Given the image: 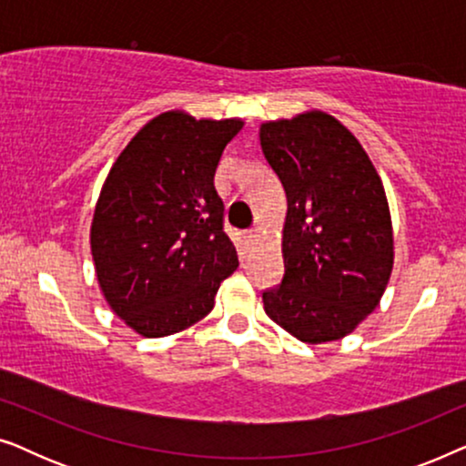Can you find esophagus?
Wrapping results in <instances>:
<instances>
[{
    "label": "esophagus",
    "instance_id": "esophagus-1",
    "mask_svg": "<svg viewBox=\"0 0 466 466\" xmlns=\"http://www.w3.org/2000/svg\"><path fill=\"white\" fill-rule=\"evenodd\" d=\"M254 238H257V233H254V231H246V235H244L246 244H252V241H254Z\"/></svg>",
    "mask_w": 466,
    "mask_h": 466
}]
</instances>
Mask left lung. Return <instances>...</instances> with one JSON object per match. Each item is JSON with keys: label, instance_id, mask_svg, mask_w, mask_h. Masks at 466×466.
Here are the masks:
<instances>
[{"label": "left lung", "instance_id": "8db88e82", "mask_svg": "<svg viewBox=\"0 0 466 466\" xmlns=\"http://www.w3.org/2000/svg\"><path fill=\"white\" fill-rule=\"evenodd\" d=\"M282 182L284 278L263 290L267 316L305 343L341 339L378 308L392 271L384 187L352 133L324 112L260 127Z\"/></svg>", "mask_w": 466, "mask_h": 466}]
</instances>
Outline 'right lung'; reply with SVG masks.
<instances>
[{"instance_id": "1", "label": "right lung", "mask_w": 466, "mask_h": 466, "mask_svg": "<svg viewBox=\"0 0 466 466\" xmlns=\"http://www.w3.org/2000/svg\"><path fill=\"white\" fill-rule=\"evenodd\" d=\"M241 120L165 112L120 152L91 227L95 271L114 314L144 337H167L214 308L238 269L214 174Z\"/></svg>"}]
</instances>
